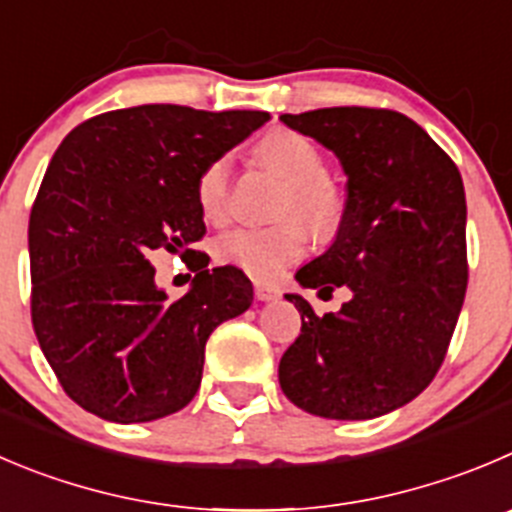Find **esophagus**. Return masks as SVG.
<instances>
[{
	"mask_svg": "<svg viewBox=\"0 0 512 512\" xmlns=\"http://www.w3.org/2000/svg\"><path fill=\"white\" fill-rule=\"evenodd\" d=\"M253 294H256V299L259 301H274V299H279V286H274V284H264V281H256V284H253Z\"/></svg>",
	"mask_w": 512,
	"mask_h": 512,
	"instance_id": "esophagus-1",
	"label": "esophagus"
}]
</instances>
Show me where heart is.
Segmentation results:
<instances>
[{
  "instance_id": "1",
  "label": "heart",
  "mask_w": 512,
  "mask_h": 512,
  "mask_svg": "<svg viewBox=\"0 0 512 512\" xmlns=\"http://www.w3.org/2000/svg\"><path fill=\"white\" fill-rule=\"evenodd\" d=\"M256 155L289 186L284 216L294 213L307 223L314 236H332L342 223L344 198L332 180L326 178V160L321 150L294 130H271L259 140ZM196 203L208 221L221 223L228 216V203H231L228 155H218L203 165L196 178ZM306 248H309L306 229L291 218L276 226H243L223 233L216 241V259L246 271L253 279L271 281L286 266L299 261Z\"/></svg>"
}]
</instances>
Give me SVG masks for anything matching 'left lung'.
<instances>
[{"instance_id": "obj_1", "label": "left lung", "mask_w": 512, "mask_h": 512, "mask_svg": "<svg viewBox=\"0 0 512 512\" xmlns=\"http://www.w3.org/2000/svg\"><path fill=\"white\" fill-rule=\"evenodd\" d=\"M281 123L332 150L347 173L337 238L296 271L319 296L352 291L316 316L279 362L286 397L326 420H372L407 405L445 362L467 289L465 188L450 155L407 115L324 107Z\"/></svg>"}]
</instances>
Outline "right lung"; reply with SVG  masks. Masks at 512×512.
<instances>
[{"mask_svg": "<svg viewBox=\"0 0 512 512\" xmlns=\"http://www.w3.org/2000/svg\"><path fill=\"white\" fill-rule=\"evenodd\" d=\"M269 120L138 105L77 125L29 213L32 326L72 402L107 422H150L196 397L211 332L243 314L253 286L191 251L206 233L196 178ZM194 253L186 297L168 302L149 256Z\"/></svg>", "mask_w": 512, "mask_h": 512, "instance_id": "add662e5", "label": "right lung"}]
</instances>
